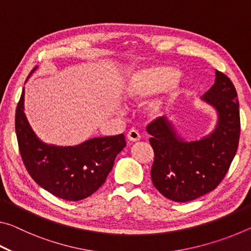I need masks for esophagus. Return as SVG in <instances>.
<instances>
[{"label":"esophagus","instance_id":"obj_1","mask_svg":"<svg viewBox=\"0 0 251 251\" xmlns=\"http://www.w3.org/2000/svg\"><path fill=\"white\" fill-rule=\"evenodd\" d=\"M141 138L139 133L136 129H130L128 133H127V139L130 142H137Z\"/></svg>","mask_w":251,"mask_h":251}]
</instances>
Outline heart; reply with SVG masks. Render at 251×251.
<instances>
[{
  "label": "heart",
  "mask_w": 251,
  "mask_h": 251,
  "mask_svg": "<svg viewBox=\"0 0 251 251\" xmlns=\"http://www.w3.org/2000/svg\"><path fill=\"white\" fill-rule=\"evenodd\" d=\"M185 86L186 77L180 72L169 66H151L129 76L124 96L131 100H142L157 93L145 104L144 112L150 117H158L175 103Z\"/></svg>",
  "instance_id": "obj_1"
}]
</instances>
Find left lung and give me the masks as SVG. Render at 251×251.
<instances>
[{
    "instance_id": "1",
    "label": "left lung",
    "mask_w": 251,
    "mask_h": 251,
    "mask_svg": "<svg viewBox=\"0 0 251 251\" xmlns=\"http://www.w3.org/2000/svg\"><path fill=\"white\" fill-rule=\"evenodd\" d=\"M201 100L216 110L217 124L199 141H185L165 116L146 128L155 154L152 184L174 201H190L214 190L227 174L238 148L239 101L231 80L216 71L215 84Z\"/></svg>"
}]
</instances>
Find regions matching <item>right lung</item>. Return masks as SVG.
I'll return each mask as SVG.
<instances>
[{
  "mask_svg": "<svg viewBox=\"0 0 251 251\" xmlns=\"http://www.w3.org/2000/svg\"><path fill=\"white\" fill-rule=\"evenodd\" d=\"M24 93L23 88L16 107L15 131L26 171L37 185L56 197L76 201L91 196L104 184L117 154L126 146L124 134L91 138L76 146L49 145L28 124Z\"/></svg>",
  "mask_w": 251,
  "mask_h": 251,
  "instance_id": "obj_1",
  "label": "right lung"
}]
</instances>
